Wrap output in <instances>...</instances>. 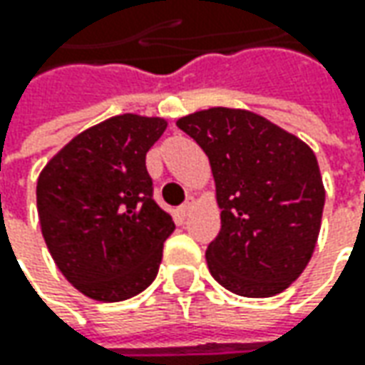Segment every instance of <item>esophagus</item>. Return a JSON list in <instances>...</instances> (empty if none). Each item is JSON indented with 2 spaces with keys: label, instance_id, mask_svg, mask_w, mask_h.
Here are the masks:
<instances>
[{
  "label": "esophagus",
  "instance_id": "1",
  "mask_svg": "<svg viewBox=\"0 0 365 365\" xmlns=\"http://www.w3.org/2000/svg\"><path fill=\"white\" fill-rule=\"evenodd\" d=\"M192 203H195V201H192V199H189L187 203L180 205V207H178V215H180V219L189 217V213H190V211H192Z\"/></svg>",
  "mask_w": 365,
  "mask_h": 365
}]
</instances>
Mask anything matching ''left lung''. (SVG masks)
<instances>
[{
    "mask_svg": "<svg viewBox=\"0 0 365 365\" xmlns=\"http://www.w3.org/2000/svg\"><path fill=\"white\" fill-rule=\"evenodd\" d=\"M176 125L203 148L215 178L221 230L205 254L211 276L247 299L287 290L321 230L325 187L315 152L247 109L211 107Z\"/></svg>",
    "mask_w": 365,
    "mask_h": 365,
    "instance_id": "left-lung-1",
    "label": "left lung"
}]
</instances>
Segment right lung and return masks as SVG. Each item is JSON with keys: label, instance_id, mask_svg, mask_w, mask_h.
I'll list each match as a JSON object with an SVG mask.
<instances>
[{"label": "right lung", "instance_id": "add662e5", "mask_svg": "<svg viewBox=\"0 0 365 365\" xmlns=\"http://www.w3.org/2000/svg\"><path fill=\"white\" fill-rule=\"evenodd\" d=\"M166 120L121 113L61 148L36 185L44 242L63 276L93 301L120 302L158 274L173 217L152 197L146 152Z\"/></svg>", "mask_w": 365, "mask_h": 365}]
</instances>
